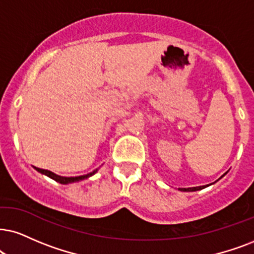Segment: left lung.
Returning a JSON list of instances; mask_svg holds the SVG:
<instances>
[{"mask_svg":"<svg viewBox=\"0 0 254 254\" xmlns=\"http://www.w3.org/2000/svg\"><path fill=\"white\" fill-rule=\"evenodd\" d=\"M207 186V185H206ZM206 186H195V188H189V189H179L181 191H198L203 190V189L206 188Z\"/></svg>","mask_w":254,"mask_h":254,"instance_id":"1","label":"left lung"}]
</instances>
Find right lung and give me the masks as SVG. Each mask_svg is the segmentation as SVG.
I'll use <instances>...</instances> for the list:
<instances>
[{"mask_svg":"<svg viewBox=\"0 0 254 254\" xmlns=\"http://www.w3.org/2000/svg\"><path fill=\"white\" fill-rule=\"evenodd\" d=\"M35 169H36L38 172H41L42 175H46L49 178L54 179V181L61 183V184H70V183H76V182L83 181V179L91 177L92 175H95V173L97 172V169H96L92 172H90V173H88V175H84V176H78V177H62V176L56 175V173L51 172V171H49V170H43V169H40V168H35Z\"/></svg>","mask_w":254,"mask_h":254,"instance_id":"1","label":"right lung"}]
</instances>
